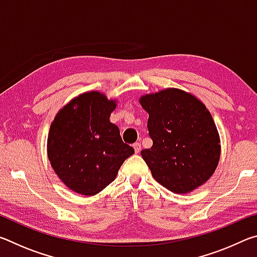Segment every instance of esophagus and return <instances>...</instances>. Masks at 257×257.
<instances>
[{
  "instance_id": "34e87169",
  "label": "esophagus",
  "mask_w": 257,
  "mask_h": 257,
  "mask_svg": "<svg viewBox=\"0 0 257 257\" xmlns=\"http://www.w3.org/2000/svg\"><path fill=\"white\" fill-rule=\"evenodd\" d=\"M134 150H135V153H139V152H141V150H142V145H141V143H135L134 144Z\"/></svg>"
}]
</instances>
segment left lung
<instances>
[{
	"label": "left lung",
	"mask_w": 257,
	"mask_h": 257,
	"mask_svg": "<svg viewBox=\"0 0 257 257\" xmlns=\"http://www.w3.org/2000/svg\"><path fill=\"white\" fill-rule=\"evenodd\" d=\"M153 146L141 152L154 179L186 194L210 179L220 160V137L210 111L194 95L177 88L142 96Z\"/></svg>",
	"instance_id": "obj_1"
}]
</instances>
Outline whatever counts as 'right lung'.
Returning a JSON list of instances; mask_svg holds the SVG:
<instances>
[{
  "instance_id": "right-lung-1",
  "label": "right lung",
  "mask_w": 257,
  "mask_h": 257,
  "mask_svg": "<svg viewBox=\"0 0 257 257\" xmlns=\"http://www.w3.org/2000/svg\"><path fill=\"white\" fill-rule=\"evenodd\" d=\"M115 106L104 94L87 92L61 108L51 124L47 156L58 177L75 193L98 194L135 153L110 122Z\"/></svg>"
}]
</instances>
